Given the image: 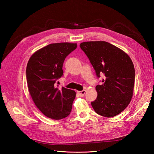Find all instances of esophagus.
Returning <instances> with one entry per match:
<instances>
[{"label": "esophagus", "instance_id": "obj_1", "mask_svg": "<svg viewBox=\"0 0 154 154\" xmlns=\"http://www.w3.org/2000/svg\"><path fill=\"white\" fill-rule=\"evenodd\" d=\"M85 93H86V91L85 90H83V91H77V93L79 94L80 97H83L84 94H85Z\"/></svg>", "mask_w": 154, "mask_h": 154}]
</instances>
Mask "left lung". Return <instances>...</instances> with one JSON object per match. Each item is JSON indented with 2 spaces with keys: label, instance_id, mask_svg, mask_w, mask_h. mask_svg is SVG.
I'll return each mask as SVG.
<instances>
[{
  "label": "left lung",
  "instance_id": "1",
  "mask_svg": "<svg viewBox=\"0 0 154 154\" xmlns=\"http://www.w3.org/2000/svg\"><path fill=\"white\" fill-rule=\"evenodd\" d=\"M81 48L95 70L103 74L102 85L96 86L97 98L91 103L96 113L113 117L126 109L131 101L135 81V69L129 55L115 45L104 41L81 43Z\"/></svg>",
  "mask_w": 154,
  "mask_h": 154
}]
</instances>
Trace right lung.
Segmentation results:
<instances>
[{"label":"right lung","mask_w":154,"mask_h":154,"mask_svg":"<svg viewBox=\"0 0 154 154\" xmlns=\"http://www.w3.org/2000/svg\"><path fill=\"white\" fill-rule=\"evenodd\" d=\"M77 48V44H51L36 51L26 67L29 93L38 109L45 116L60 120L69 115L76 93L74 91L55 87L63 73L65 57Z\"/></svg>","instance_id":"1"}]
</instances>
